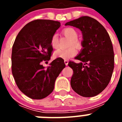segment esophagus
Returning <instances> with one entry per match:
<instances>
[{
	"mask_svg": "<svg viewBox=\"0 0 122 122\" xmlns=\"http://www.w3.org/2000/svg\"><path fill=\"white\" fill-rule=\"evenodd\" d=\"M64 63H65V64L66 65H68V61L67 60H65Z\"/></svg>",
	"mask_w": 122,
	"mask_h": 122,
	"instance_id": "34e87169",
	"label": "esophagus"
}]
</instances>
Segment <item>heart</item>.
<instances>
[{"instance_id":"obj_1","label":"heart","mask_w":122,"mask_h":122,"mask_svg":"<svg viewBox=\"0 0 122 122\" xmlns=\"http://www.w3.org/2000/svg\"><path fill=\"white\" fill-rule=\"evenodd\" d=\"M63 35L70 39V46H73L77 49H79L81 46L80 41L77 39L78 36V32L76 29L73 27L65 28L62 31ZM51 45L53 48L56 49L59 47V38L57 34H54L51 39ZM77 53L76 49L71 47L68 49H59L54 52V57L55 58H59L62 59H69L73 57Z\"/></svg>"}]
</instances>
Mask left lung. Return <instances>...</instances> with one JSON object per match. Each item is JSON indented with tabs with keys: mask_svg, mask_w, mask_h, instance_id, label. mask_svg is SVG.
I'll return each mask as SVG.
<instances>
[{
	"mask_svg": "<svg viewBox=\"0 0 122 122\" xmlns=\"http://www.w3.org/2000/svg\"><path fill=\"white\" fill-rule=\"evenodd\" d=\"M65 25L78 28L82 33V48L75 57L81 62L68 63L73 70L71 86L82 97H95L104 90L112 77L114 54L111 40L105 28L89 16H82Z\"/></svg>",
	"mask_w": 122,
	"mask_h": 122,
	"instance_id": "1",
	"label": "left lung"
}]
</instances>
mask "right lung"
<instances>
[{
    "label": "right lung",
    "instance_id": "add662e5",
    "mask_svg": "<svg viewBox=\"0 0 122 122\" xmlns=\"http://www.w3.org/2000/svg\"><path fill=\"white\" fill-rule=\"evenodd\" d=\"M59 21L36 19L27 24L17 35L12 48L11 70L16 84L24 94L34 100L48 97L65 67L62 59L45 68L43 60L51 59L52 36L60 27Z\"/></svg>",
    "mask_w": 122,
    "mask_h": 122
}]
</instances>
